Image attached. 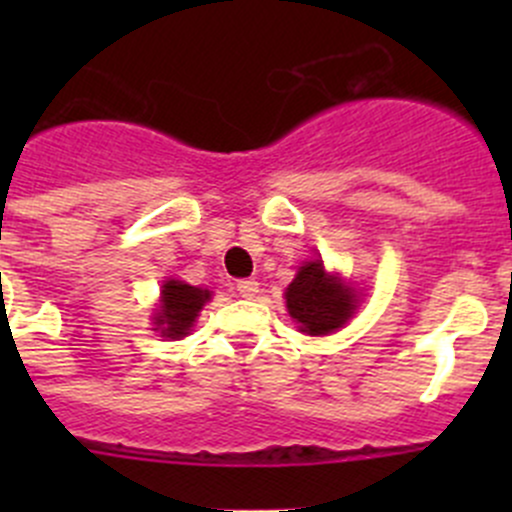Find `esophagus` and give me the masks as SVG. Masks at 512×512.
I'll list each match as a JSON object with an SVG mask.
<instances>
[{"mask_svg": "<svg viewBox=\"0 0 512 512\" xmlns=\"http://www.w3.org/2000/svg\"><path fill=\"white\" fill-rule=\"evenodd\" d=\"M237 292H240V297L252 299L257 292H260V287H257L255 280H240L237 282Z\"/></svg>", "mask_w": 512, "mask_h": 512, "instance_id": "34e87169", "label": "esophagus"}]
</instances>
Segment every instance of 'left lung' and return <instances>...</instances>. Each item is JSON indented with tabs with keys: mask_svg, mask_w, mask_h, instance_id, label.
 I'll use <instances>...</instances> for the list:
<instances>
[{
	"mask_svg": "<svg viewBox=\"0 0 512 512\" xmlns=\"http://www.w3.org/2000/svg\"><path fill=\"white\" fill-rule=\"evenodd\" d=\"M287 312L299 324V332L324 337L352 319L359 307L356 289L339 275H329L322 260L304 262L285 292Z\"/></svg>",
	"mask_w": 512,
	"mask_h": 512,
	"instance_id": "8db88e82",
	"label": "left lung"
}]
</instances>
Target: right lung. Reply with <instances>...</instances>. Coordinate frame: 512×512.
Here are the masks:
<instances>
[{
	"instance_id": "1",
	"label": "right lung",
	"mask_w": 512,
	"mask_h": 512,
	"mask_svg": "<svg viewBox=\"0 0 512 512\" xmlns=\"http://www.w3.org/2000/svg\"><path fill=\"white\" fill-rule=\"evenodd\" d=\"M208 299V289L185 285L180 280H165L163 289H160V307L153 314L156 332H160V337L168 339L188 337L193 322L198 319V312Z\"/></svg>"
}]
</instances>
